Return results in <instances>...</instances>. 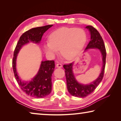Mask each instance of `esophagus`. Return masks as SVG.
<instances>
[{
  "instance_id": "34e87169",
  "label": "esophagus",
  "mask_w": 121,
  "mask_h": 121,
  "mask_svg": "<svg viewBox=\"0 0 121 121\" xmlns=\"http://www.w3.org/2000/svg\"><path fill=\"white\" fill-rule=\"evenodd\" d=\"M56 67H58V68H61V67H62V65H61V63H57V64H56Z\"/></svg>"
}]
</instances>
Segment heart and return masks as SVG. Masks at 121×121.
Instances as JSON below:
<instances>
[{
  "label": "heart",
  "instance_id": "heart-1",
  "mask_svg": "<svg viewBox=\"0 0 121 121\" xmlns=\"http://www.w3.org/2000/svg\"><path fill=\"white\" fill-rule=\"evenodd\" d=\"M87 39L85 31L82 29L63 27L51 33L45 44V48L52 54H56L59 50L65 59L70 60L74 59L84 46Z\"/></svg>",
  "mask_w": 121,
  "mask_h": 121
}]
</instances>
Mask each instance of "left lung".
<instances>
[{
    "mask_svg": "<svg viewBox=\"0 0 121 121\" xmlns=\"http://www.w3.org/2000/svg\"><path fill=\"white\" fill-rule=\"evenodd\" d=\"M86 28L90 30L91 33V40L88 43L85 50L93 48L99 49L102 56L103 66L99 76L95 81L90 84L83 85L78 83L76 80L72 70L73 63L63 65V68L65 69V72L66 77L67 89L71 95L79 98L87 97L95 91L102 80L106 65V51L102 37L98 30L92 26H87Z\"/></svg>",
    "mask_w": 121,
    "mask_h": 121,
    "instance_id": "obj_1",
    "label": "left lung"
}]
</instances>
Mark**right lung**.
<instances>
[{"instance_id": "1", "label": "right lung", "mask_w": 121, "mask_h": 121, "mask_svg": "<svg viewBox=\"0 0 121 121\" xmlns=\"http://www.w3.org/2000/svg\"><path fill=\"white\" fill-rule=\"evenodd\" d=\"M53 25H47L31 29L26 31L20 37L15 50L12 60L14 76L20 88L26 95L32 97L42 98L48 95L52 90V77L55 68L53 60L42 61L38 73L32 80L25 82L21 81L16 70V59L20 48L29 42L39 43L44 33Z\"/></svg>"}]
</instances>
